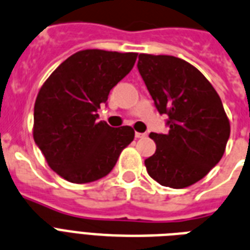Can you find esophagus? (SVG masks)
I'll list each match as a JSON object with an SVG mask.
<instances>
[{
    "instance_id": "obj_1",
    "label": "esophagus",
    "mask_w": 250,
    "mask_h": 250,
    "mask_svg": "<svg viewBox=\"0 0 250 250\" xmlns=\"http://www.w3.org/2000/svg\"><path fill=\"white\" fill-rule=\"evenodd\" d=\"M145 137H147L146 133H138V131L135 133V138H145Z\"/></svg>"
}]
</instances>
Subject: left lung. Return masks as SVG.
I'll list each match as a JSON object with an SVG mask.
<instances>
[{"label": "left lung", "mask_w": 250, "mask_h": 250, "mask_svg": "<svg viewBox=\"0 0 250 250\" xmlns=\"http://www.w3.org/2000/svg\"><path fill=\"white\" fill-rule=\"evenodd\" d=\"M138 70L169 126L167 134H150L156 151L145 160L147 172L163 187H190L226 151L231 126L222 100L206 77L179 57L141 53Z\"/></svg>", "instance_id": "obj_1"}]
</instances>
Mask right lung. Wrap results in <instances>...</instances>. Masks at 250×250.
I'll return each mask as SVG.
<instances>
[{"instance_id":"right-lung-1","label":"right lung","mask_w":250,"mask_h":250,"mask_svg":"<svg viewBox=\"0 0 250 250\" xmlns=\"http://www.w3.org/2000/svg\"><path fill=\"white\" fill-rule=\"evenodd\" d=\"M138 53L84 49L66 59L39 91L34 139L62 179L86 184L107 176L134 139L131 126L98 121L100 104L133 69Z\"/></svg>"}]
</instances>
